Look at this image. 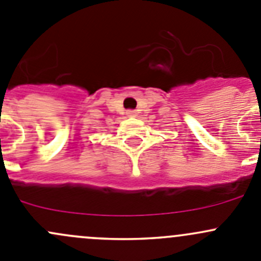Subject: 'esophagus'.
<instances>
[{"mask_svg": "<svg viewBox=\"0 0 261 261\" xmlns=\"http://www.w3.org/2000/svg\"><path fill=\"white\" fill-rule=\"evenodd\" d=\"M126 115H127L128 117H136V116H138V112H136L135 110H127Z\"/></svg>", "mask_w": 261, "mask_h": 261, "instance_id": "esophagus-1", "label": "esophagus"}]
</instances>
